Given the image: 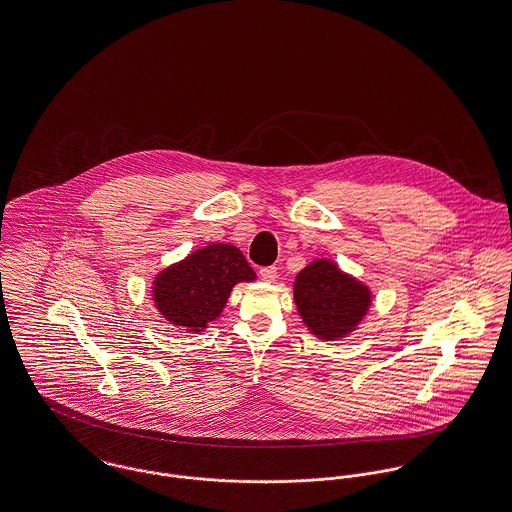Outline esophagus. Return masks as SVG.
<instances>
[{
  "mask_svg": "<svg viewBox=\"0 0 512 512\" xmlns=\"http://www.w3.org/2000/svg\"><path fill=\"white\" fill-rule=\"evenodd\" d=\"M259 276H261V280H265V282H274L276 276H278V272H276L274 267H263V269H259Z\"/></svg>",
  "mask_w": 512,
  "mask_h": 512,
  "instance_id": "esophagus-1",
  "label": "esophagus"
}]
</instances>
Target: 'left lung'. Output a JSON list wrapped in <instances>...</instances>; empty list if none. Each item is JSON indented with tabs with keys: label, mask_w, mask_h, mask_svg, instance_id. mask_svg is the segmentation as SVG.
<instances>
[{
	"label": "left lung",
	"mask_w": 512,
	"mask_h": 512,
	"mask_svg": "<svg viewBox=\"0 0 512 512\" xmlns=\"http://www.w3.org/2000/svg\"><path fill=\"white\" fill-rule=\"evenodd\" d=\"M294 303L301 323L319 340L350 336L367 317L373 292L329 257L313 259L294 280Z\"/></svg>",
	"instance_id": "left-lung-1"
}]
</instances>
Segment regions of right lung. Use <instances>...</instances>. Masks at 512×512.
I'll return each instance as SVG.
<instances>
[{
  "label": "right lung",
  "instance_id": "obj_1",
  "mask_svg": "<svg viewBox=\"0 0 512 512\" xmlns=\"http://www.w3.org/2000/svg\"><path fill=\"white\" fill-rule=\"evenodd\" d=\"M257 274L232 243H209L156 272L152 303L164 321L181 332L201 334L220 317L236 284Z\"/></svg>",
  "mask_w": 512,
  "mask_h": 512
}]
</instances>
